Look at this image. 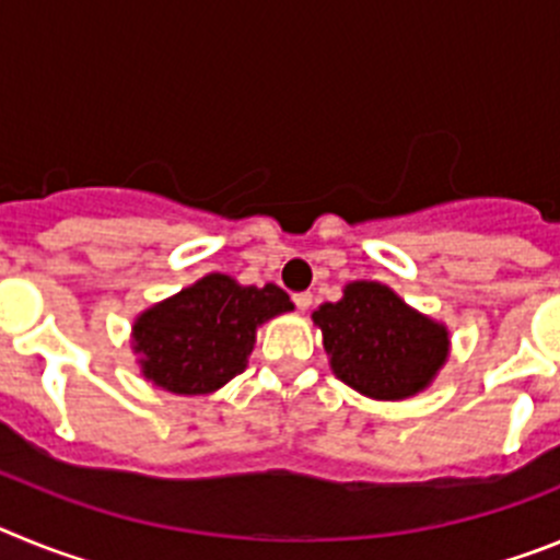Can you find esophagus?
Masks as SVG:
<instances>
[{"label": "esophagus", "mask_w": 560, "mask_h": 560, "mask_svg": "<svg viewBox=\"0 0 560 560\" xmlns=\"http://www.w3.org/2000/svg\"><path fill=\"white\" fill-rule=\"evenodd\" d=\"M311 303H314V294H311V291H296V294H294V305H296V308L308 311Z\"/></svg>", "instance_id": "esophagus-1"}]
</instances>
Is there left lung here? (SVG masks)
<instances>
[{
	"mask_svg": "<svg viewBox=\"0 0 560 560\" xmlns=\"http://www.w3.org/2000/svg\"><path fill=\"white\" fill-rule=\"evenodd\" d=\"M330 370L375 400H400L427 389L446 364L448 330L409 308L393 289L370 280L345 285L339 303L314 311Z\"/></svg>",
	"mask_w": 560,
	"mask_h": 560,
	"instance_id": "8db88e82",
	"label": "left lung"
}]
</instances>
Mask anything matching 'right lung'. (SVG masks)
I'll use <instances>...</instances> for the list:
<instances>
[{"label": "right lung", "mask_w": 560, "mask_h": 560, "mask_svg": "<svg viewBox=\"0 0 560 560\" xmlns=\"http://www.w3.org/2000/svg\"><path fill=\"white\" fill-rule=\"evenodd\" d=\"M291 308L275 283L257 289L207 275L137 316L133 353H140L142 375L167 393H215L246 370L257 325Z\"/></svg>", "instance_id": "add662e5"}]
</instances>
